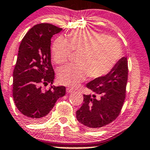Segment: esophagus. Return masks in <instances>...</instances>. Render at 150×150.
I'll use <instances>...</instances> for the list:
<instances>
[{"instance_id": "1", "label": "esophagus", "mask_w": 150, "mask_h": 150, "mask_svg": "<svg viewBox=\"0 0 150 150\" xmlns=\"http://www.w3.org/2000/svg\"><path fill=\"white\" fill-rule=\"evenodd\" d=\"M66 91H67V93H72V92L74 91V90H73V89L70 88H67L66 89Z\"/></svg>"}]
</instances>
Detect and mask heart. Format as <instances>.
I'll return each mask as SVG.
<instances>
[{
	"instance_id": "b5f03b06",
	"label": "heart",
	"mask_w": 150,
	"mask_h": 150,
	"mask_svg": "<svg viewBox=\"0 0 150 150\" xmlns=\"http://www.w3.org/2000/svg\"><path fill=\"white\" fill-rule=\"evenodd\" d=\"M72 50L80 52L78 65H67L57 71L60 84L76 86L88 76L103 78L112 70L121 57V45L117 40L95 30H80L57 38L52 47L53 60L62 64L70 59Z\"/></svg>"
}]
</instances>
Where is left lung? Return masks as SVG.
<instances>
[{"label":"left lung","instance_id":"obj_1","mask_svg":"<svg viewBox=\"0 0 150 150\" xmlns=\"http://www.w3.org/2000/svg\"><path fill=\"white\" fill-rule=\"evenodd\" d=\"M127 77V59L123 57L109 74L87 84L91 93L83 95V105L77 110L79 122L98 129L114 121L124 104Z\"/></svg>","mask_w":150,"mask_h":150}]
</instances>
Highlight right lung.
<instances>
[{
  "mask_svg": "<svg viewBox=\"0 0 150 150\" xmlns=\"http://www.w3.org/2000/svg\"><path fill=\"white\" fill-rule=\"evenodd\" d=\"M62 28L50 23L34 25L24 36L19 47L13 70V97L24 119L32 122L45 120L57 99L65 95V87L52 84L55 72L51 64V38Z\"/></svg>",
  "mask_w": 150,
  "mask_h": 150,
  "instance_id": "add662e5",
  "label": "right lung"
}]
</instances>
